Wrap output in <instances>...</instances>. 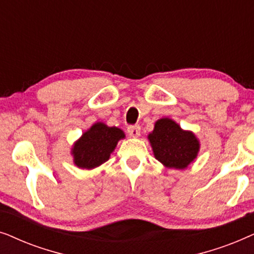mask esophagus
I'll return each instance as SVG.
<instances>
[{
	"mask_svg": "<svg viewBox=\"0 0 254 254\" xmlns=\"http://www.w3.org/2000/svg\"><path fill=\"white\" fill-rule=\"evenodd\" d=\"M128 134L133 137H138L141 134V127L138 125H135V126H129L127 128Z\"/></svg>",
	"mask_w": 254,
	"mask_h": 254,
	"instance_id": "1",
	"label": "esophagus"
}]
</instances>
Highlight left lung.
<instances>
[{"label":"left lung","mask_w":254,"mask_h":254,"mask_svg":"<svg viewBox=\"0 0 254 254\" xmlns=\"http://www.w3.org/2000/svg\"><path fill=\"white\" fill-rule=\"evenodd\" d=\"M155 158L169 169H186L196 158L200 142L190 130H184L169 118L156 121L148 135Z\"/></svg>","instance_id":"8db88e82"}]
</instances>
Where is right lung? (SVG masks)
Listing matches in <instances>:
<instances>
[{
	"mask_svg": "<svg viewBox=\"0 0 254 254\" xmlns=\"http://www.w3.org/2000/svg\"><path fill=\"white\" fill-rule=\"evenodd\" d=\"M125 133L118 127L96 123L75 142L71 149L74 164L77 168L91 170L109 161L118 142Z\"/></svg>",
	"mask_w": 254,
	"mask_h": 254,
	"instance_id": "1",
	"label": "right lung"
}]
</instances>
